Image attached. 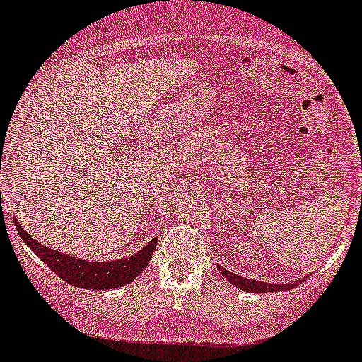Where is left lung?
<instances>
[{
  "label": "left lung",
  "mask_w": 362,
  "mask_h": 362,
  "mask_svg": "<svg viewBox=\"0 0 362 362\" xmlns=\"http://www.w3.org/2000/svg\"><path fill=\"white\" fill-rule=\"evenodd\" d=\"M219 272L225 275V279L234 286V288L243 289V291L248 293H273V291H288V289H293L298 286V282H289V284H269V282H261V280H253L246 279V276L235 275V273L228 272V269H223L219 266Z\"/></svg>",
  "instance_id": "left-lung-1"
}]
</instances>
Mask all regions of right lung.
<instances>
[{"label": "right lung", "instance_id": "1", "mask_svg": "<svg viewBox=\"0 0 362 362\" xmlns=\"http://www.w3.org/2000/svg\"><path fill=\"white\" fill-rule=\"evenodd\" d=\"M13 223H16V228H18L23 241L28 245V248L35 253L44 264L53 269L64 282L82 289L107 291V289L123 288L132 280H135V276H139V273L146 268L151 255H153L155 246H157V239H151L143 250L135 252L130 257L105 262L87 261V259L73 257L66 252H59V250L40 245L19 225V221L13 219Z\"/></svg>", "mask_w": 362, "mask_h": 362}]
</instances>
